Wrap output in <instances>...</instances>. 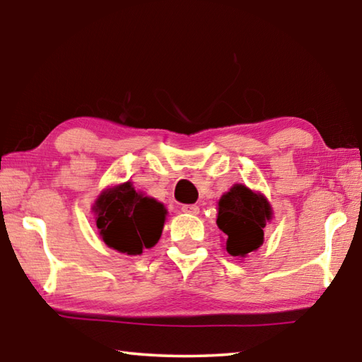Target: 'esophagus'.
Wrapping results in <instances>:
<instances>
[{"label": "esophagus", "instance_id": "34e87169", "mask_svg": "<svg viewBox=\"0 0 362 362\" xmlns=\"http://www.w3.org/2000/svg\"><path fill=\"white\" fill-rule=\"evenodd\" d=\"M182 211L185 214H193V216H196V214H199V206L196 204H183L182 206Z\"/></svg>", "mask_w": 362, "mask_h": 362}]
</instances>
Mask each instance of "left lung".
Returning a JSON list of instances; mask_svg holds the SVG:
<instances>
[{
  "mask_svg": "<svg viewBox=\"0 0 362 362\" xmlns=\"http://www.w3.org/2000/svg\"><path fill=\"white\" fill-rule=\"evenodd\" d=\"M272 209L262 194L244 185H235L218 201L217 225L226 235V250L233 257H244L260 247L263 228Z\"/></svg>",
  "mask_w": 362,
  "mask_h": 362,
  "instance_id": "left-lung-1",
  "label": "left lung"
}]
</instances>
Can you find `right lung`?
Segmentation results:
<instances>
[{
	"mask_svg": "<svg viewBox=\"0 0 362 362\" xmlns=\"http://www.w3.org/2000/svg\"><path fill=\"white\" fill-rule=\"evenodd\" d=\"M94 212L103 243L129 255L155 246L166 218L164 206L137 193L129 182L102 193Z\"/></svg>",
	"mask_w": 362,
	"mask_h": 362,
	"instance_id": "add662e5",
	"label": "right lung"
}]
</instances>
